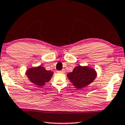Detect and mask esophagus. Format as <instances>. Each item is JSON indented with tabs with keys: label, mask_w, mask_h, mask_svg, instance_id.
<instances>
[{
	"label": "esophagus",
	"mask_w": 125,
	"mask_h": 125,
	"mask_svg": "<svg viewBox=\"0 0 125 125\" xmlns=\"http://www.w3.org/2000/svg\"><path fill=\"white\" fill-rule=\"evenodd\" d=\"M58 73H62V74H63V73H65V70H64V69H62V71H58Z\"/></svg>",
	"instance_id": "obj_1"
}]
</instances>
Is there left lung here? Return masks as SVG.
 I'll return each mask as SVG.
<instances>
[{"mask_svg":"<svg viewBox=\"0 0 125 125\" xmlns=\"http://www.w3.org/2000/svg\"><path fill=\"white\" fill-rule=\"evenodd\" d=\"M96 75L95 70L92 68L79 65L67 76L73 85L77 89H80L92 83L96 78Z\"/></svg>","mask_w":125,"mask_h":125,"instance_id":"left-lung-1","label":"left lung"}]
</instances>
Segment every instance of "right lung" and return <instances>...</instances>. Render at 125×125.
I'll use <instances>...</instances> for the list:
<instances>
[{
	"mask_svg": "<svg viewBox=\"0 0 125 125\" xmlns=\"http://www.w3.org/2000/svg\"><path fill=\"white\" fill-rule=\"evenodd\" d=\"M53 73L46 70L41 65L37 67H32L27 69L26 75L31 82L37 86H43L51 80Z\"/></svg>",
	"mask_w": 125,
	"mask_h": 125,
	"instance_id": "right-lung-1",
	"label": "right lung"
}]
</instances>
